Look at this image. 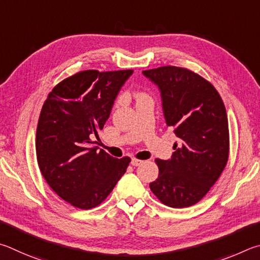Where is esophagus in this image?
<instances>
[{
  "label": "esophagus",
  "mask_w": 260,
  "mask_h": 260,
  "mask_svg": "<svg viewBox=\"0 0 260 260\" xmlns=\"http://www.w3.org/2000/svg\"><path fill=\"white\" fill-rule=\"evenodd\" d=\"M143 162H144V161L139 160V158H136V157H134L133 160H131V165L135 166V167H137V166H140V165H142Z\"/></svg>",
  "instance_id": "1"
}]
</instances>
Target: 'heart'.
<instances>
[{
    "mask_svg": "<svg viewBox=\"0 0 260 260\" xmlns=\"http://www.w3.org/2000/svg\"><path fill=\"white\" fill-rule=\"evenodd\" d=\"M134 94H135V98H136V100H137V102H138V100H142V99H145V98H149V95L146 92H143V91H136ZM123 100H124L123 95H118V97L115 100V103H114V106H115V107L120 106V105L123 103Z\"/></svg>",
    "mask_w": 260,
    "mask_h": 260,
    "instance_id": "obj_1",
    "label": "heart"
}]
</instances>
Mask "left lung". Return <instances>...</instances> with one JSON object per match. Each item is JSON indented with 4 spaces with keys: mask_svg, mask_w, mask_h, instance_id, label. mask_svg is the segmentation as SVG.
<instances>
[{
    "mask_svg": "<svg viewBox=\"0 0 260 260\" xmlns=\"http://www.w3.org/2000/svg\"><path fill=\"white\" fill-rule=\"evenodd\" d=\"M161 90L167 124L178 136L171 160L156 158L157 178L149 184L171 208L194 206L206 197L229 161L230 130L224 102L210 82L185 67L144 71Z\"/></svg>",
    "mask_w": 260,
    "mask_h": 260,
    "instance_id": "obj_1",
    "label": "left lung"
}]
</instances>
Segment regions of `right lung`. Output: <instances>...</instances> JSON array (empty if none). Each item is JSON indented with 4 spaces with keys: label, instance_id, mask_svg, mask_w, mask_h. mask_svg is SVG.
Wrapping results in <instances>:
<instances>
[{
    "label": "right lung",
    "instance_id": "obj_1",
    "mask_svg": "<svg viewBox=\"0 0 260 260\" xmlns=\"http://www.w3.org/2000/svg\"><path fill=\"white\" fill-rule=\"evenodd\" d=\"M133 70L81 71L54 86L40 113L36 157L45 181L73 207L89 210L108 197L131 158L92 147Z\"/></svg>",
    "mask_w": 260,
    "mask_h": 260
}]
</instances>
